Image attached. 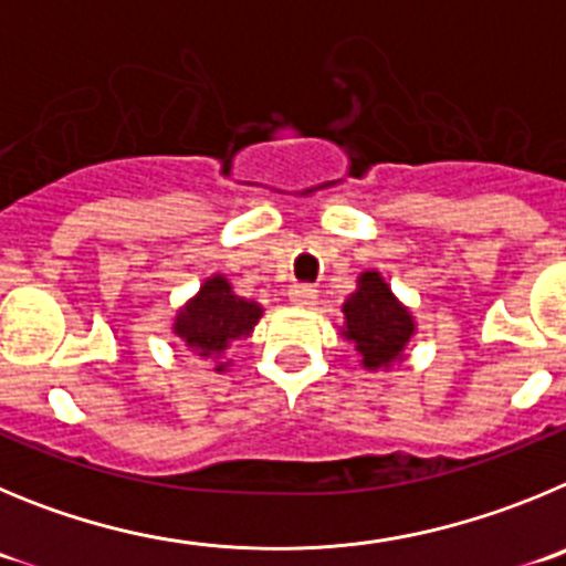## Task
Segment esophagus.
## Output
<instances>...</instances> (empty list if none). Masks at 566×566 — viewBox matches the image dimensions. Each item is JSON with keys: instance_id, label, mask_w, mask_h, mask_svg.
Here are the masks:
<instances>
[{"instance_id": "34e87169", "label": "esophagus", "mask_w": 566, "mask_h": 566, "mask_svg": "<svg viewBox=\"0 0 566 566\" xmlns=\"http://www.w3.org/2000/svg\"><path fill=\"white\" fill-rule=\"evenodd\" d=\"M315 295H318V290L310 287V284H295V287H290V302L295 307H313Z\"/></svg>"}]
</instances>
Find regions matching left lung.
I'll return each mask as SVG.
<instances>
[{
	"label": "left lung",
	"instance_id": "left-lung-1",
	"mask_svg": "<svg viewBox=\"0 0 566 566\" xmlns=\"http://www.w3.org/2000/svg\"><path fill=\"white\" fill-rule=\"evenodd\" d=\"M340 313H344L340 335L353 340L364 369H389L397 360H403L406 346L417 329L415 315L406 304H400L378 271L360 273L358 287L346 295Z\"/></svg>",
	"mask_w": 566,
	"mask_h": 566
}]
</instances>
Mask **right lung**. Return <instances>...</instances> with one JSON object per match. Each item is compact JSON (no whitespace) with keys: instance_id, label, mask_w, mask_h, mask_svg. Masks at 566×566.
Here are the masks:
<instances>
[{"instance_id":"right-lung-1","label":"right lung","mask_w":566,"mask_h":566,"mask_svg":"<svg viewBox=\"0 0 566 566\" xmlns=\"http://www.w3.org/2000/svg\"><path fill=\"white\" fill-rule=\"evenodd\" d=\"M262 304L233 293L231 282L222 273L200 284L175 315L171 333L200 358H213V371H226L231 360H222L228 346L239 338H248L262 318Z\"/></svg>"}]
</instances>
